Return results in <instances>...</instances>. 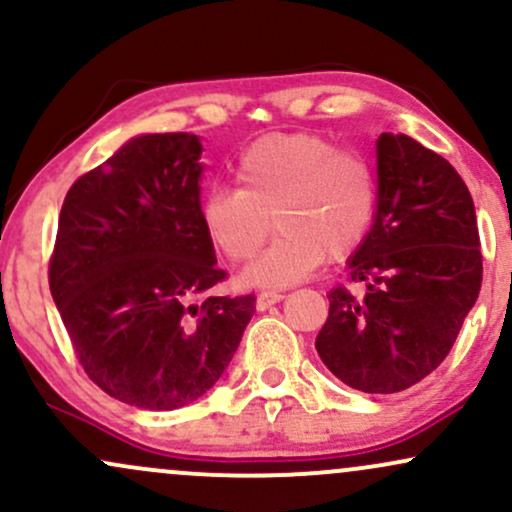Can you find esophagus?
<instances>
[{
  "mask_svg": "<svg viewBox=\"0 0 512 512\" xmlns=\"http://www.w3.org/2000/svg\"><path fill=\"white\" fill-rule=\"evenodd\" d=\"M281 298H284V293L281 291H267V293H260V296H257V310H267V308H272L274 303H279Z\"/></svg>",
  "mask_w": 512,
  "mask_h": 512,
  "instance_id": "34e87169",
  "label": "esophagus"
}]
</instances>
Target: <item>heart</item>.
I'll list each match as a JSON object with an SVG mask.
<instances>
[{
	"label": "heart",
	"instance_id": "1",
	"mask_svg": "<svg viewBox=\"0 0 512 512\" xmlns=\"http://www.w3.org/2000/svg\"><path fill=\"white\" fill-rule=\"evenodd\" d=\"M240 190L204 195L202 226L231 262H248L269 231L279 236L243 272V284L281 289L322 260L339 262L361 248L378 209V180L361 154L339 151L320 134H269L238 158Z\"/></svg>",
	"mask_w": 512,
	"mask_h": 512
}]
</instances>
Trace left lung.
Instances as JSON below:
<instances>
[{"label": "left lung", "mask_w": 512, "mask_h": 512, "mask_svg": "<svg viewBox=\"0 0 512 512\" xmlns=\"http://www.w3.org/2000/svg\"><path fill=\"white\" fill-rule=\"evenodd\" d=\"M378 209L349 260V281L330 291L315 339L342 383L390 395L424 380L450 354L481 289L472 195L455 168L407 134H380Z\"/></svg>", "instance_id": "left-lung-1"}]
</instances>
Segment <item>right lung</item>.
<instances>
[{"instance_id": "obj_1", "label": "right lung", "mask_w": 512, "mask_h": 512, "mask_svg": "<svg viewBox=\"0 0 512 512\" xmlns=\"http://www.w3.org/2000/svg\"><path fill=\"white\" fill-rule=\"evenodd\" d=\"M197 134H142L69 187L50 293L86 375L139 409L202 397L236 354L255 296H208L226 272L199 214Z\"/></svg>"}]
</instances>
